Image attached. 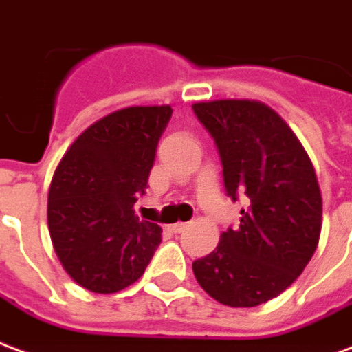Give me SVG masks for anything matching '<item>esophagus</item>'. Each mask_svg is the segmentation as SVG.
Returning a JSON list of instances; mask_svg holds the SVG:
<instances>
[{
	"instance_id": "esophagus-1",
	"label": "esophagus",
	"mask_w": 352,
	"mask_h": 352,
	"mask_svg": "<svg viewBox=\"0 0 352 352\" xmlns=\"http://www.w3.org/2000/svg\"><path fill=\"white\" fill-rule=\"evenodd\" d=\"M186 229H187V223L184 221H178V223H174V225H170V230H173V232H184Z\"/></svg>"
}]
</instances>
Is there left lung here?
<instances>
[{"label": "left lung", "instance_id": "obj_1", "mask_svg": "<svg viewBox=\"0 0 352 352\" xmlns=\"http://www.w3.org/2000/svg\"><path fill=\"white\" fill-rule=\"evenodd\" d=\"M214 138L240 227L193 263L202 289L225 306L255 307L291 287L317 250L322 199L311 159L278 112L258 101L195 102Z\"/></svg>", "mask_w": 352, "mask_h": 352}]
</instances>
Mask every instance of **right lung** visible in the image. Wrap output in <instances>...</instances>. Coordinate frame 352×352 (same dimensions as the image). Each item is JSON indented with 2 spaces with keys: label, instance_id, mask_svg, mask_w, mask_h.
<instances>
[{
  "label": "right lung",
  "instance_id": "right-lung-1",
  "mask_svg": "<svg viewBox=\"0 0 352 352\" xmlns=\"http://www.w3.org/2000/svg\"><path fill=\"white\" fill-rule=\"evenodd\" d=\"M168 104L129 107L89 125L60 161L48 193L54 251L76 283L99 294L135 283L161 243V227L138 219Z\"/></svg>",
  "mask_w": 352,
  "mask_h": 352
}]
</instances>
